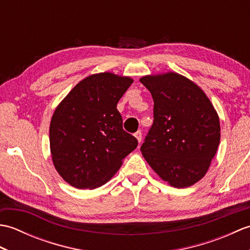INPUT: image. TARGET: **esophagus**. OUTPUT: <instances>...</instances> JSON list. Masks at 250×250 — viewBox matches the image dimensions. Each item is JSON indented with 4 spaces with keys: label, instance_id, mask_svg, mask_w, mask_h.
I'll use <instances>...</instances> for the list:
<instances>
[{
    "label": "esophagus",
    "instance_id": "obj_1",
    "mask_svg": "<svg viewBox=\"0 0 250 250\" xmlns=\"http://www.w3.org/2000/svg\"><path fill=\"white\" fill-rule=\"evenodd\" d=\"M134 136L136 137V140L139 141V143L142 142V132L141 131H137L136 133H134Z\"/></svg>",
    "mask_w": 250,
    "mask_h": 250
}]
</instances>
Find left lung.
<instances>
[{"instance_id": "8db88e82", "label": "left lung", "mask_w": 250, "mask_h": 250, "mask_svg": "<svg viewBox=\"0 0 250 250\" xmlns=\"http://www.w3.org/2000/svg\"><path fill=\"white\" fill-rule=\"evenodd\" d=\"M140 82L153 99V124L141 151L164 182L175 188L204 177L220 142L213 104L199 86L177 73L148 75Z\"/></svg>"}]
</instances>
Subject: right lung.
<instances>
[{
    "instance_id": "obj_1",
    "label": "right lung",
    "mask_w": 250,
    "mask_h": 250,
    "mask_svg": "<svg viewBox=\"0 0 250 250\" xmlns=\"http://www.w3.org/2000/svg\"><path fill=\"white\" fill-rule=\"evenodd\" d=\"M133 83L130 77L99 73L79 82L52 115V162L66 183L94 189L107 183L137 140L122 128L117 103Z\"/></svg>"
}]
</instances>
